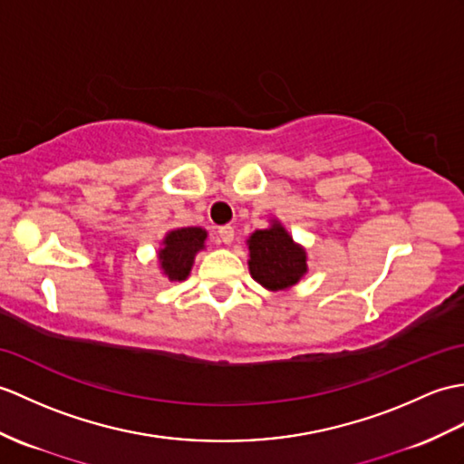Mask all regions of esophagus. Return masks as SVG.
<instances>
[{
  "instance_id": "esophagus-1",
  "label": "esophagus",
  "mask_w": 464,
  "mask_h": 464,
  "mask_svg": "<svg viewBox=\"0 0 464 464\" xmlns=\"http://www.w3.org/2000/svg\"><path fill=\"white\" fill-rule=\"evenodd\" d=\"M233 237H235V229L231 227V225H223V227L218 229V239H219V243L229 245V243L233 241Z\"/></svg>"
}]
</instances>
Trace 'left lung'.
<instances>
[{
    "instance_id": "left-lung-1",
    "label": "left lung",
    "mask_w": 464,
    "mask_h": 464,
    "mask_svg": "<svg viewBox=\"0 0 464 464\" xmlns=\"http://www.w3.org/2000/svg\"><path fill=\"white\" fill-rule=\"evenodd\" d=\"M249 271L268 290H285L306 273V255L295 245L281 223L258 229L249 237Z\"/></svg>"
}]
</instances>
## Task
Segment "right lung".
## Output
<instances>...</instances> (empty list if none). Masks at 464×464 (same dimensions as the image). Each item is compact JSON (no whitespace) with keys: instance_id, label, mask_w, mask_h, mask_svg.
Wrapping results in <instances>:
<instances>
[{"instance_id":"right-lung-1","label":"right lung","mask_w":464,"mask_h":464,"mask_svg":"<svg viewBox=\"0 0 464 464\" xmlns=\"http://www.w3.org/2000/svg\"><path fill=\"white\" fill-rule=\"evenodd\" d=\"M208 233L199 227H181L169 231L160 249V263L169 281H183L191 271L193 256L203 249Z\"/></svg>"}]
</instances>
